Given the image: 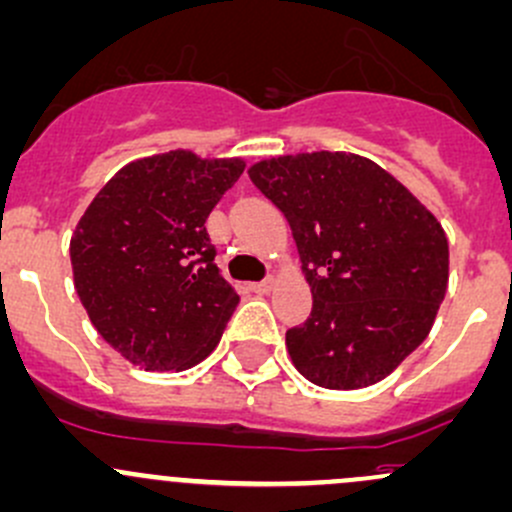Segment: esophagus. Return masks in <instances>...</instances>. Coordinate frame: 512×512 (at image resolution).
Returning a JSON list of instances; mask_svg holds the SVG:
<instances>
[{"label":"esophagus","instance_id":"1","mask_svg":"<svg viewBox=\"0 0 512 512\" xmlns=\"http://www.w3.org/2000/svg\"><path fill=\"white\" fill-rule=\"evenodd\" d=\"M272 287H274V277H267V279H262V282H255V284H250V289L255 294H267V292H272Z\"/></svg>","mask_w":512,"mask_h":512}]
</instances>
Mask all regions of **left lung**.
I'll return each instance as SVG.
<instances>
[{"label":"left lung","mask_w":512,"mask_h":512,"mask_svg":"<svg viewBox=\"0 0 512 512\" xmlns=\"http://www.w3.org/2000/svg\"><path fill=\"white\" fill-rule=\"evenodd\" d=\"M284 213L314 306L287 331L294 368L328 390L380 383L437 319L449 282L444 228L395 176L346 152L250 166Z\"/></svg>","instance_id":"left-lung-1"}]
</instances>
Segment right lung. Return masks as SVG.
<instances>
[{
	"mask_svg": "<svg viewBox=\"0 0 512 512\" xmlns=\"http://www.w3.org/2000/svg\"><path fill=\"white\" fill-rule=\"evenodd\" d=\"M242 169V159L186 149L137 159L75 225V292L100 336L132 365L186 370L218 346L240 297L215 267L206 218Z\"/></svg>",
	"mask_w": 512,
	"mask_h": 512,
	"instance_id": "obj_1",
	"label": "right lung"
}]
</instances>
